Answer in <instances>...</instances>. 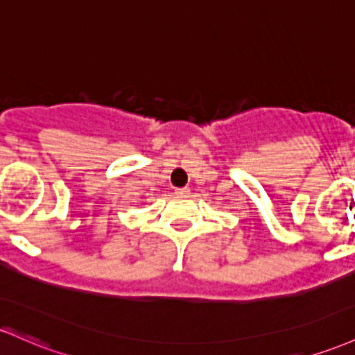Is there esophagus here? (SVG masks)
<instances>
[{"label":"esophagus","instance_id":"1","mask_svg":"<svg viewBox=\"0 0 355 355\" xmlns=\"http://www.w3.org/2000/svg\"><path fill=\"white\" fill-rule=\"evenodd\" d=\"M175 193H177V196H180V197H185V196H189V193H190V189H189V187H182V189H175Z\"/></svg>","mask_w":355,"mask_h":355}]
</instances>
